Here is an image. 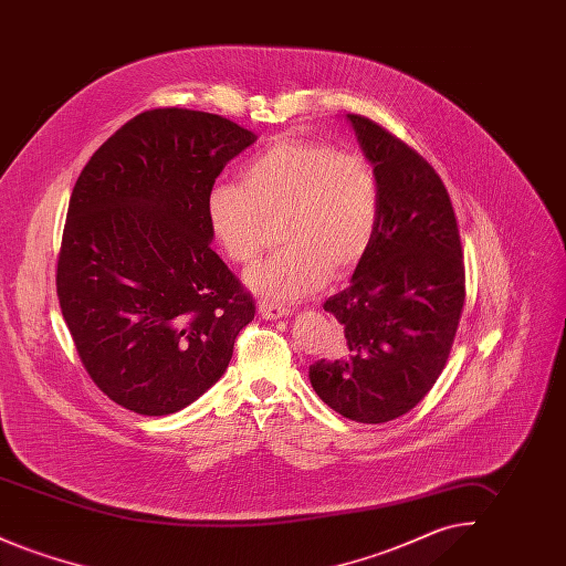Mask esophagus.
<instances>
[{"label":"esophagus","instance_id":"obj_1","mask_svg":"<svg viewBox=\"0 0 566 566\" xmlns=\"http://www.w3.org/2000/svg\"><path fill=\"white\" fill-rule=\"evenodd\" d=\"M259 314L265 321H277L289 316V307L282 303H271V301H259Z\"/></svg>","mask_w":566,"mask_h":566}]
</instances>
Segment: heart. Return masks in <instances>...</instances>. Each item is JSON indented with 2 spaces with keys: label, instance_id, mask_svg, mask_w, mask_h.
Masks as SVG:
<instances>
[{
  "label": "heart",
  "instance_id": "1",
  "mask_svg": "<svg viewBox=\"0 0 566 566\" xmlns=\"http://www.w3.org/2000/svg\"><path fill=\"white\" fill-rule=\"evenodd\" d=\"M379 180L371 163L312 139L284 137L243 165L240 185L208 192V224L224 256L254 265L280 224L284 248L248 275L271 298L316 293L344 277L369 252L379 224Z\"/></svg>",
  "mask_w": 566,
  "mask_h": 566
}]
</instances>
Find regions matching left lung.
I'll return each mask as SVG.
<instances>
[{"instance_id": "obj_1", "label": "left lung", "mask_w": 566, "mask_h": 566, "mask_svg": "<svg viewBox=\"0 0 566 566\" xmlns=\"http://www.w3.org/2000/svg\"><path fill=\"white\" fill-rule=\"evenodd\" d=\"M379 180L376 238L324 312L346 350L310 367L324 403L360 424L395 420L441 376L464 305V263L446 185L420 153L367 116L348 114Z\"/></svg>"}]
</instances>
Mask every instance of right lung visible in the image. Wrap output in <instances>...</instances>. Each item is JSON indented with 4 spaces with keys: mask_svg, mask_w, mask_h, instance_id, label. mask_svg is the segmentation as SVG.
<instances>
[{
    "mask_svg": "<svg viewBox=\"0 0 566 566\" xmlns=\"http://www.w3.org/2000/svg\"><path fill=\"white\" fill-rule=\"evenodd\" d=\"M254 139L210 112L146 109L76 180L56 296L86 374L129 411L167 416L199 399L254 318L206 212L216 178Z\"/></svg>",
    "mask_w": 566,
    "mask_h": 566,
    "instance_id": "right-lung-1",
    "label": "right lung"
}]
</instances>
